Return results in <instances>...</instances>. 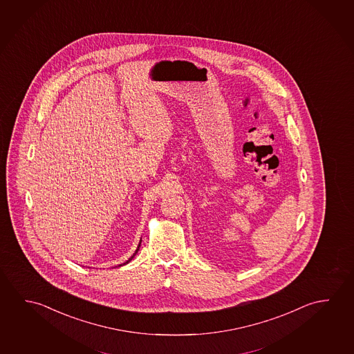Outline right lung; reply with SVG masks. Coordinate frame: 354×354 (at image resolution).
Returning a JSON list of instances; mask_svg holds the SVG:
<instances>
[{
    "label": "right lung",
    "instance_id": "1",
    "mask_svg": "<svg viewBox=\"0 0 354 354\" xmlns=\"http://www.w3.org/2000/svg\"><path fill=\"white\" fill-rule=\"evenodd\" d=\"M140 244H141V243H140ZM138 249H140V245H138V250H136V252H135V254H133V255H132L131 258L129 259V260H127V261H126V263H124V264H127V263H130V261H131L132 258H133V257H135V255H136V252H138ZM119 266H121V265H119Z\"/></svg>",
    "mask_w": 354,
    "mask_h": 354
}]
</instances>
